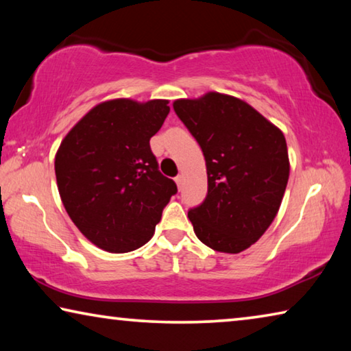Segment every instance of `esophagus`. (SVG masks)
Returning a JSON list of instances; mask_svg holds the SVG:
<instances>
[{
    "label": "esophagus",
    "instance_id": "1",
    "mask_svg": "<svg viewBox=\"0 0 351 351\" xmlns=\"http://www.w3.org/2000/svg\"><path fill=\"white\" fill-rule=\"evenodd\" d=\"M175 182H176L178 189H181L182 184H184V176H182V175H178V176L175 178Z\"/></svg>",
    "mask_w": 351,
    "mask_h": 351
}]
</instances>
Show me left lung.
<instances>
[{
    "label": "left lung",
    "instance_id": "8db88e82",
    "mask_svg": "<svg viewBox=\"0 0 351 351\" xmlns=\"http://www.w3.org/2000/svg\"><path fill=\"white\" fill-rule=\"evenodd\" d=\"M173 110L206 159V199L189 210L195 234L213 251H245L266 232L282 204L289 178L283 133L228 94L178 99Z\"/></svg>",
    "mask_w": 351,
    "mask_h": 351
}]
</instances>
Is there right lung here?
<instances>
[{
    "label": "right lung",
    "mask_w": 351,
    "mask_h": 351,
    "mask_svg": "<svg viewBox=\"0 0 351 351\" xmlns=\"http://www.w3.org/2000/svg\"><path fill=\"white\" fill-rule=\"evenodd\" d=\"M169 100L114 99L94 106L64 136L56 154L58 193L69 218L104 251H134L152 239L178 192L158 169L150 138Z\"/></svg>",
    "instance_id": "right-lung-1"
}]
</instances>
